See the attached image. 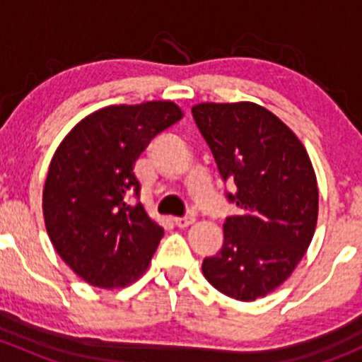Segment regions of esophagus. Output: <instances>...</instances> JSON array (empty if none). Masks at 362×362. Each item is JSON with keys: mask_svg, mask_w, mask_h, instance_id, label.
<instances>
[{"mask_svg": "<svg viewBox=\"0 0 362 362\" xmlns=\"http://www.w3.org/2000/svg\"><path fill=\"white\" fill-rule=\"evenodd\" d=\"M173 221L178 228H189L191 224H194V217H191V215H187V217H175Z\"/></svg>", "mask_w": 362, "mask_h": 362, "instance_id": "1", "label": "esophagus"}]
</instances>
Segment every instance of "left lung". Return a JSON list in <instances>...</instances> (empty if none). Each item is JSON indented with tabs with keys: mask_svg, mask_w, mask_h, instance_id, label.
Wrapping results in <instances>:
<instances>
[{
	"mask_svg": "<svg viewBox=\"0 0 362 362\" xmlns=\"http://www.w3.org/2000/svg\"><path fill=\"white\" fill-rule=\"evenodd\" d=\"M192 119L235 189L226 198L238 206L203 275L222 294L254 301L294 272L312 242L319 214L312 163L293 131L255 103H202Z\"/></svg>",
	"mask_w": 362,
	"mask_h": 362,
	"instance_id": "left-lung-1",
	"label": "left lung"
}]
</instances>
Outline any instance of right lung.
Instances as JSON below:
<instances>
[{
  "mask_svg": "<svg viewBox=\"0 0 362 362\" xmlns=\"http://www.w3.org/2000/svg\"><path fill=\"white\" fill-rule=\"evenodd\" d=\"M180 119L171 101L107 107L76 124L57 147L43 189L47 233L90 286L124 287L147 269L164 231L138 203L133 164Z\"/></svg>",
  "mask_w": 362,
  "mask_h": 362,
  "instance_id": "add662e5",
  "label": "right lung"
}]
</instances>
